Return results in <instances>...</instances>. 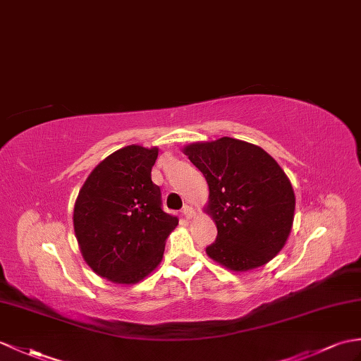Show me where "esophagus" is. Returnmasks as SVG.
<instances>
[{
  "mask_svg": "<svg viewBox=\"0 0 361 361\" xmlns=\"http://www.w3.org/2000/svg\"><path fill=\"white\" fill-rule=\"evenodd\" d=\"M181 215L184 216V220H192L195 216V212H194V207L190 206H184L183 211H181Z\"/></svg>",
  "mask_w": 361,
  "mask_h": 361,
  "instance_id": "esophagus-1",
  "label": "esophagus"
}]
</instances>
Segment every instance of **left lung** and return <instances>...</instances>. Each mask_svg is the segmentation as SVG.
<instances>
[{
  "instance_id": "left-lung-1",
  "label": "left lung",
  "mask_w": 361,
  "mask_h": 361,
  "mask_svg": "<svg viewBox=\"0 0 361 361\" xmlns=\"http://www.w3.org/2000/svg\"><path fill=\"white\" fill-rule=\"evenodd\" d=\"M183 154L209 186L204 212L216 240L207 257L233 272L269 263L286 245L295 214L294 189L280 164L259 146L231 137L190 142Z\"/></svg>"
}]
</instances>
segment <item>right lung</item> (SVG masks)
<instances>
[{
	"label": "right lung",
	"mask_w": 361,
	"mask_h": 361,
	"mask_svg": "<svg viewBox=\"0 0 361 361\" xmlns=\"http://www.w3.org/2000/svg\"><path fill=\"white\" fill-rule=\"evenodd\" d=\"M158 147L124 146L89 173L73 206L80 252L97 275L135 284L161 263L177 216L161 209L160 188L150 172Z\"/></svg>",
	"instance_id": "right-lung-1"
}]
</instances>
